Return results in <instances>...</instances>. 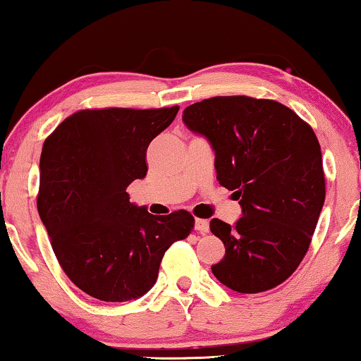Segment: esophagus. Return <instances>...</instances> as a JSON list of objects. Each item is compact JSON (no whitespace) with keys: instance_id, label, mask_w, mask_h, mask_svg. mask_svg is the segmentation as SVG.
Instances as JSON below:
<instances>
[{"instance_id":"obj_1","label":"esophagus","mask_w":361,"mask_h":361,"mask_svg":"<svg viewBox=\"0 0 361 361\" xmlns=\"http://www.w3.org/2000/svg\"><path fill=\"white\" fill-rule=\"evenodd\" d=\"M195 228L197 230L199 233H207L209 232V222H207V220H204V219H196Z\"/></svg>"}]
</instances>
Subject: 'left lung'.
<instances>
[{
  "label": "left lung",
  "mask_w": 361,
  "mask_h": 361,
  "mask_svg": "<svg viewBox=\"0 0 361 361\" xmlns=\"http://www.w3.org/2000/svg\"><path fill=\"white\" fill-rule=\"evenodd\" d=\"M183 121L215 150L220 185L240 199L233 227L212 219L225 245L214 276L238 293H261L292 276L308 252L326 197L319 141L276 100L212 97L186 106Z\"/></svg>",
  "instance_id": "obj_1"
}]
</instances>
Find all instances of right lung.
I'll list each match as a JSON object with an SVG mask.
<instances>
[{
    "instance_id": "1",
    "label": "right lung",
    "mask_w": 361,
    "mask_h": 361,
    "mask_svg": "<svg viewBox=\"0 0 361 361\" xmlns=\"http://www.w3.org/2000/svg\"><path fill=\"white\" fill-rule=\"evenodd\" d=\"M178 109L79 110L43 142L37 209L64 274L90 297H142L165 251L195 228L185 209L152 215L126 192L146 176L149 144Z\"/></svg>"
}]
</instances>
